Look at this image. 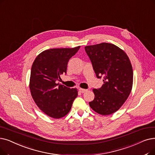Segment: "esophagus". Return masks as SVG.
<instances>
[{
	"label": "esophagus",
	"instance_id": "34e87169",
	"mask_svg": "<svg viewBox=\"0 0 155 155\" xmlns=\"http://www.w3.org/2000/svg\"><path fill=\"white\" fill-rule=\"evenodd\" d=\"M78 90H79V91H80V92H82V93L85 92L87 91V89H82V88H79Z\"/></svg>",
	"mask_w": 155,
	"mask_h": 155
}]
</instances>
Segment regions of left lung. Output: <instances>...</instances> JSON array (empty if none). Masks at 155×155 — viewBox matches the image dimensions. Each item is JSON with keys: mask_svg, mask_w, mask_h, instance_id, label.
I'll use <instances>...</instances> for the list:
<instances>
[{"mask_svg": "<svg viewBox=\"0 0 155 155\" xmlns=\"http://www.w3.org/2000/svg\"><path fill=\"white\" fill-rule=\"evenodd\" d=\"M85 50L96 77L104 78L102 87L92 90L95 97L89 106L100 115H109L120 108L130 94L133 84L130 61L122 49L110 43L87 45Z\"/></svg>", "mask_w": 155, "mask_h": 155, "instance_id": "left-lung-1", "label": "left lung"}]
</instances>
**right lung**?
Here are the masks:
<instances>
[{"mask_svg":"<svg viewBox=\"0 0 155 155\" xmlns=\"http://www.w3.org/2000/svg\"><path fill=\"white\" fill-rule=\"evenodd\" d=\"M80 48L45 50L33 61L30 79L31 96L40 110L51 118L66 115L78 96L76 88L70 89L56 82L66 73L69 59Z\"/></svg>","mask_w":155,"mask_h":155,"instance_id":"1","label":"right lung"}]
</instances>
